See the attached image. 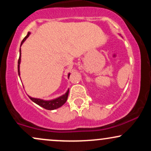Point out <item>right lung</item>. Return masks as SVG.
Here are the masks:
<instances>
[{
  "label": "right lung",
  "mask_w": 151,
  "mask_h": 151,
  "mask_svg": "<svg viewBox=\"0 0 151 151\" xmlns=\"http://www.w3.org/2000/svg\"><path fill=\"white\" fill-rule=\"evenodd\" d=\"M30 32H27V35L25 36V38L22 40V42H21V45L22 44L25 42V40L28 37V36L30 35ZM21 50L20 48V57H19L18 59V74L20 75V60H21ZM70 74H68V78L70 77ZM68 94H69V89L67 90V91L66 92L65 94H63L62 96H60V97L55 99L52 100H48V101H46V100H43V99H36V98H32L31 96H29L31 100L32 101L35 102V104H37V105L40 106L41 107H43L44 109H47V110H54V109H56L60 108V106H62V105L65 104V103L67 101V98H68Z\"/></svg>",
  "instance_id": "1"
}]
</instances>
